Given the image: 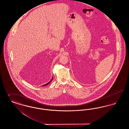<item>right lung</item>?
I'll list each match as a JSON object with an SVG mask.
<instances>
[{"instance_id":"right-lung-1","label":"right lung","mask_w":129,"mask_h":129,"mask_svg":"<svg viewBox=\"0 0 129 129\" xmlns=\"http://www.w3.org/2000/svg\"><path fill=\"white\" fill-rule=\"evenodd\" d=\"M53 77L52 78V79H51V80L50 81V82H49L48 83H47V84H45V85H43V86H46V85H48L49 84V83L52 81V80H53Z\"/></svg>"}]
</instances>
